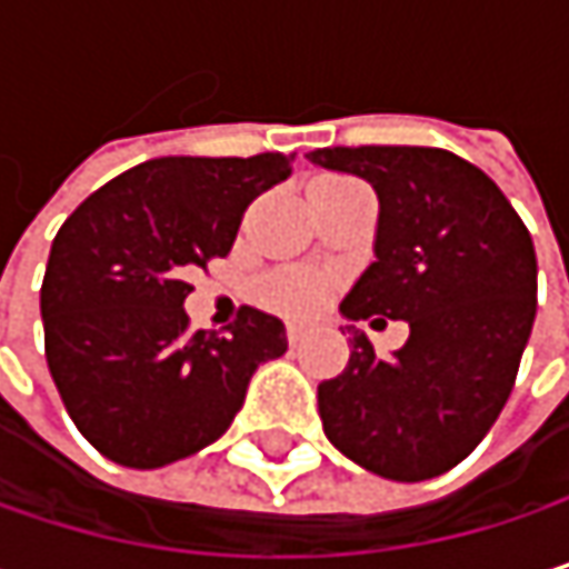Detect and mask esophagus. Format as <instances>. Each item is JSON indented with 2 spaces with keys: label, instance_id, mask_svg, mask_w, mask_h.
I'll use <instances>...</instances> for the list:
<instances>
[{
  "label": "esophagus",
  "instance_id": "obj_1",
  "mask_svg": "<svg viewBox=\"0 0 569 569\" xmlns=\"http://www.w3.org/2000/svg\"><path fill=\"white\" fill-rule=\"evenodd\" d=\"M286 339H289V346H299V342L306 339V326L289 322V326H286Z\"/></svg>",
  "mask_w": 569,
  "mask_h": 569
}]
</instances>
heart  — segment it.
Instances as JSON below:
<instances>
[{
  "mask_svg": "<svg viewBox=\"0 0 569 569\" xmlns=\"http://www.w3.org/2000/svg\"><path fill=\"white\" fill-rule=\"evenodd\" d=\"M336 180H349V177H319L312 187L322 183H336ZM326 296V280L312 270H280L273 277H267L260 283V299L286 316H306L312 312Z\"/></svg>",
  "mask_w": 569,
  "mask_h": 569,
  "instance_id": "heart-1",
  "label": "heart"
}]
</instances>
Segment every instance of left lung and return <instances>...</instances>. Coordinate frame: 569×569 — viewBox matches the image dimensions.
<instances>
[{"label": "left lung", "mask_w": 569, "mask_h": 569, "mask_svg": "<svg viewBox=\"0 0 569 569\" xmlns=\"http://www.w3.org/2000/svg\"><path fill=\"white\" fill-rule=\"evenodd\" d=\"M309 161L359 173L379 193L376 263L342 316L411 329L382 359L349 326V366L319 386L326 438L379 478H438L508 405L537 312L530 233L488 173L441 148H319Z\"/></svg>", "instance_id": "8db88e82"}]
</instances>
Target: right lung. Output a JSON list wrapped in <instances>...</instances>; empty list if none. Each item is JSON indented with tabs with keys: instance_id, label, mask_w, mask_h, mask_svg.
<instances>
[{
	"instance_id": "1",
	"label": "right lung",
	"mask_w": 569,
	"mask_h": 569,
	"mask_svg": "<svg viewBox=\"0 0 569 569\" xmlns=\"http://www.w3.org/2000/svg\"><path fill=\"white\" fill-rule=\"evenodd\" d=\"M292 154L158 158L98 187L58 230L42 280L46 359L74 428L124 468L217 441L260 362L286 352L277 316L243 306L193 332L187 277L227 257L247 207Z\"/></svg>"
}]
</instances>
